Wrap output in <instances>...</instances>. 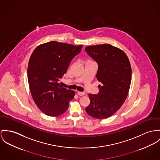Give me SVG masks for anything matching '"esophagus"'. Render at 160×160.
<instances>
[{
	"instance_id": "esophagus-1",
	"label": "esophagus",
	"mask_w": 160,
	"mask_h": 160,
	"mask_svg": "<svg viewBox=\"0 0 160 160\" xmlns=\"http://www.w3.org/2000/svg\"><path fill=\"white\" fill-rule=\"evenodd\" d=\"M77 94H78V96H84L85 95V92H77Z\"/></svg>"
}]
</instances>
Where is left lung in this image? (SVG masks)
I'll return each instance as SVG.
<instances>
[{
	"instance_id": "left-lung-1",
	"label": "left lung",
	"mask_w": 160,
	"mask_h": 160,
	"mask_svg": "<svg viewBox=\"0 0 160 160\" xmlns=\"http://www.w3.org/2000/svg\"><path fill=\"white\" fill-rule=\"evenodd\" d=\"M85 51L97 62L96 77L102 83L98 94H89L90 104L85 110L92 118L107 119L121 108L127 97L132 80L130 63L124 52L110 44L87 46Z\"/></svg>"
}]
</instances>
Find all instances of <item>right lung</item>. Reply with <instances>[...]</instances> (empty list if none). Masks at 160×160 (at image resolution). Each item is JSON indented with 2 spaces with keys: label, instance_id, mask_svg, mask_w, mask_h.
<instances>
[{
  "label": "right lung",
  "instance_id": "obj_1",
  "mask_svg": "<svg viewBox=\"0 0 160 160\" xmlns=\"http://www.w3.org/2000/svg\"><path fill=\"white\" fill-rule=\"evenodd\" d=\"M82 46L50 41L38 46L28 62L27 77L30 92L39 110L55 117L68 110L75 92L58 83Z\"/></svg>",
  "mask_w": 160,
  "mask_h": 160
}]
</instances>
